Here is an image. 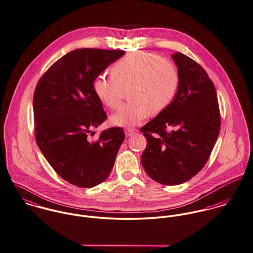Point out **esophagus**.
<instances>
[{
	"mask_svg": "<svg viewBox=\"0 0 253 253\" xmlns=\"http://www.w3.org/2000/svg\"><path fill=\"white\" fill-rule=\"evenodd\" d=\"M135 134V131L133 130V129H126L125 130V135H126V137H131L132 135H134Z\"/></svg>",
	"mask_w": 253,
	"mask_h": 253,
	"instance_id": "34e87169",
	"label": "esophagus"
}]
</instances>
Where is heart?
Masks as SVG:
<instances>
[{
  "label": "heart",
  "mask_w": 253,
  "mask_h": 253,
  "mask_svg": "<svg viewBox=\"0 0 253 253\" xmlns=\"http://www.w3.org/2000/svg\"><path fill=\"white\" fill-rule=\"evenodd\" d=\"M179 75L176 68L162 57L146 51H134L122 57L112 68V76H99L93 90L101 103L116 110L129 89L131 100L111 116V122L121 127L136 126L149 113L164 112L176 97Z\"/></svg>",
  "instance_id": "obj_1"
}]
</instances>
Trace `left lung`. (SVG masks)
<instances>
[{
	"label": "left lung",
	"instance_id": "obj_1",
	"mask_svg": "<svg viewBox=\"0 0 253 253\" xmlns=\"http://www.w3.org/2000/svg\"><path fill=\"white\" fill-rule=\"evenodd\" d=\"M179 75L175 99L140 128L146 147L140 162L164 185L183 183L206 165L220 131L217 95L207 72L180 52L171 55Z\"/></svg>",
	"mask_w": 253,
	"mask_h": 253
}]
</instances>
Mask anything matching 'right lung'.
Segmentation results:
<instances>
[{"label": "right lung", "instance_id": "obj_1", "mask_svg": "<svg viewBox=\"0 0 253 253\" xmlns=\"http://www.w3.org/2000/svg\"><path fill=\"white\" fill-rule=\"evenodd\" d=\"M123 50L82 48L57 60L39 81L33 101L35 137L42 153L66 181L90 188L110 175L125 139L123 129L88 134L107 119L93 83ZM93 133V132H92Z\"/></svg>", "mask_w": 253, "mask_h": 253}]
</instances>
